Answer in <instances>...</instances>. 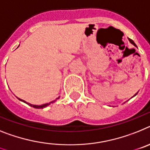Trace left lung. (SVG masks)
Wrapping results in <instances>:
<instances>
[{"label": "left lung", "mask_w": 150, "mask_h": 150, "mask_svg": "<svg viewBox=\"0 0 150 150\" xmlns=\"http://www.w3.org/2000/svg\"><path fill=\"white\" fill-rule=\"evenodd\" d=\"M128 40H129V41L131 43V44H134V45L135 47H137V45H136V44H135V43L134 42V41H133V40H131V39H130V38H128ZM137 93H136V94H137ZM136 94H135V95H136ZM135 95H134V96H135Z\"/></svg>", "instance_id": "1"}]
</instances>
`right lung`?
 I'll use <instances>...</instances> for the list:
<instances>
[{
  "label": "right lung",
  "instance_id": "1",
  "mask_svg": "<svg viewBox=\"0 0 150 150\" xmlns=\"http://www.w3.org/2000/svg\"><path fill=\"white\" fill-rule=\"evenodd\" d=\"M19 100H21V101H23V102L25 103H27V104H28V105H29L30 106H32V107H34V108H36V109H43V108L46 107V106H47L48 105H50V103H52L55 102V101H56V100H53V101L50 102V103L43 104V105H41V106H36V105H32V104H30V103H26V102H25V101H24V100H21V99H19Z\"/></svg>",
  "mask_w": 150,
  "mask_h": 150
}]
</instances>
